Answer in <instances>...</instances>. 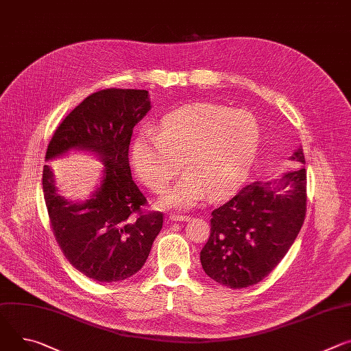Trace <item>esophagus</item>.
Listing matches in <instances>:
<instances>
[{"label": "esophagus", "instance_id": "obj_1", "mask_svg": "<svg viewBox=\"0 0 351 351\" xmlns=\"http://www.w3.org/2000/svg\"><path fill=\"white\" fill-rule=\"evenodd\" d=\"M168 218H169L171 221H186L189 217H187V215H183V214H175V213H171V214L168 215Z\"/></svg>", "mask_w": 351, "mask_h": 351}]
</instances>
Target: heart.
I'll return each instance as SVG.
<instances>
[{
	"instance_id": "heart-1",
	"label": "heart",
	"mask_w": 351,
	"mask_h": 351,
	"mask_svg": "<svg viewBox=\"0 0 351 351\" xmlns=\"http://www.w3.org/2000/svg\"><path fill=\"white\" fill-rule=\"evenodd\" d=\"M261 143V125L252 112L196 102L164 117L155 133L133 143V165L140 179L161 193L179 173L180 180L159 200L161 207L190 208L208 193L217 199L247 173Z\"/></svg>"
}]
</instances>
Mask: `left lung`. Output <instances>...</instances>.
<instances>
[{
	"label": "left lung",
	"instance_id": "1",
	"mask_svg": "<svg viewBox=\"0 0 351 351\" xmlns=\"http://www.w3.org/2000/svg\"><path fill=\"white\" fill-rule=\"evenodd\" d=\"M291 161L305 164L302 148L294 151ZM305 213L304 167L274 182L243 186L211 213L210 237L200 252L203 270L218 284L234 290L258 284L294 243Z\"/></svg>",
	"mask_w": 351,
	"mask_h": 351
}]
</instances>
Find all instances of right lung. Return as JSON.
<instances>
[{
  "mask_svg": "<svg viewBox=\"0 0 351 351\" xmlns=\"http://www.w3.org/2000/svg\"><path fill=\"white\" fill-rule=\"evenodd\" d=\"M149 109L144 89L95 92L60 123L46 151V161L82 149L95 152L105 164L101 186L80 203L57 193L49 165L42 179L58 246L77 270L95 281L112 282L136 274L164 224L162 213L143 211L147 199L129 164L133 129Z\"/></svg>",
  "mask_w": 351,
  "mask_h": 351,
  "instance_id": "1",
  "label": "right lung"
}]
</instances>
